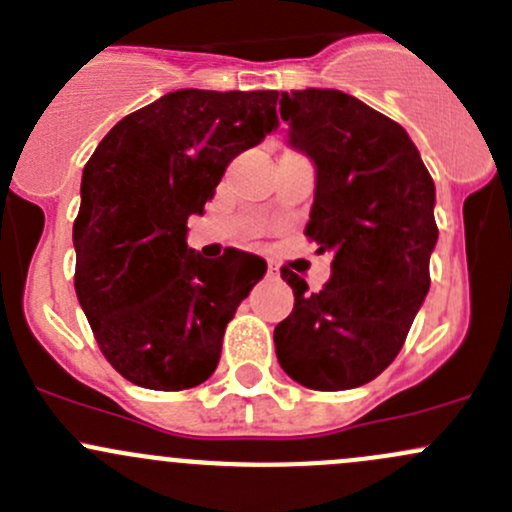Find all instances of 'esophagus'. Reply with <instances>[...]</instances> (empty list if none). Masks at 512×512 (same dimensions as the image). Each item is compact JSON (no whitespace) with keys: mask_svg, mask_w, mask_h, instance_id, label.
I'll use <instances>...</instances> for the list:
<instances>
[{"mask_svg":"<svg viewBox=\"0 0 512 512\" xmlns=\"http://www.w3.org/2000/svg\"><path fill=\"white\" fill-rule=\"evenodd\" d=\"M267 275H270V277H275V275H277V267L272 265V262H270V265H267Z\"/></svg>","mask_w":512,"mask_h":512,"instance_id":"obj_1","label":"esophagus"}]
</instances>
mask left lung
Returning a JSON list of instances; mask_svg holds the SVG:
<instances>
[{"mask_svg": "<svg viewBox=\"0 0 512 512\" xmlns=\"http://www.w3.org/2000/svg\"><path fill=\"white\" fill-rule=\"evenodd\" d=\"M289 143L317 168L304 235L332 252L319 292L282 267L294 309L275 327L277 361L297 384H369L401 352L431 287L436 185L409 133L334 89L282 94Z\"/></svg>", "mask_w": 512, "mask_h": 512, "instance_id": "8db88e82", "label": "left lung"}]
</instances>
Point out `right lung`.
Masks as SVG:
<instances>
[{
	"instance_id": "obj_1",
	"label": "right lung",
	"mask_w": 512,
	"mask_h": 512,
	"mask_svg": "<svg viewBox=\"0 0 512 512\" xmlns=\"http://www.w3.org/2000/svg\"><path fill=\"white\" fill-rule=\"evenodd\" d=\"M277 91L180 89L128 113L98 143L74 220L81 309L108 364L131 384L183 391L210 379L227 322L262 280V257L190 250L227 163L262 143Z\"/></svg>"
}]
</instances>
